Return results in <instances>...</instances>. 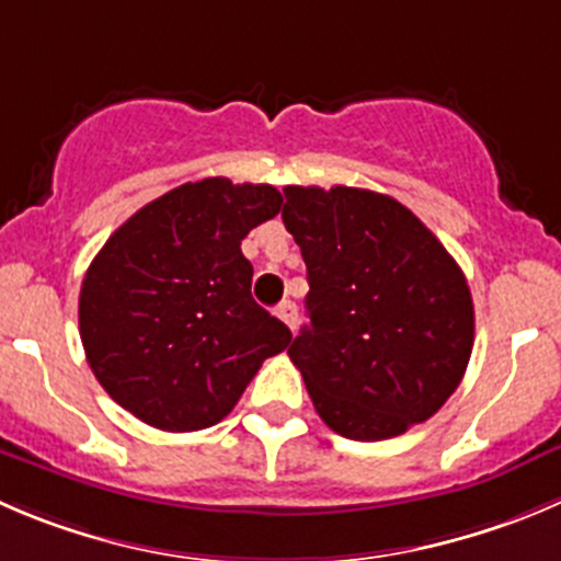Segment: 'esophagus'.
I'll return each mask as SVG.
<instances>
[{
  "mask_svg": "<svg viewBox=\"0 0 561 561\" xmlns=\"http://www.w3.org/2000/svg\"><path fill=\"white\" fill-rule=\"evenodd\" d=\"M276 318H279L290 331L298 329V309L293 301H282L279 307H276Z\"/></svg>",
  "mask_w": 561,
  "mask_h": 561,
  "instance_id": "1",
  "label": "esophagus"
}]
</instances>
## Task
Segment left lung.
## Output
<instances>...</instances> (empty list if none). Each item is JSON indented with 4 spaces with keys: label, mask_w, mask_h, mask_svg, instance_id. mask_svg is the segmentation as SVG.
I'll use <instances>...</instances> for the list:
<instances>
[{
    "label": "left lung",
    "mask_w": 561,
    "mask_h": 561,
    "mask_svg": "<svg viewBox=\"0 0 561 561\" xmlns=\"http://www.w3.org/2000/svg\"><path fill=\"white\" fill-rule=\"evenodd\" d=\"M282 221L307 263L309 325L290 358L314 411L353 442L431 419L474 347V304L444 243L367 188L287 186Z\"/></svg>",
    "instance_id": "left-lung-1"
}]
</instances>
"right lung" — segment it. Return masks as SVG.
I'll return each instance as SVG.
<instances>
[{
	"instance_id": "obj_1",
	"label": "right lung",
	"mask_w": 561,
	"mask_h": 561,
	"mask_svg": "<svg viewBox=\"0 0 561 561\" xmlns=\"http://www.w3.org/2000/svg\"><path fill=\"white\" fill-rule=\"evenodd\" d=\"M282 210L268 183L205 178L136 210L87 268L79 334L114 402L167 433L216 425L293 334L252 298L241 241Z\"/></svg>"
}]
</instances>
